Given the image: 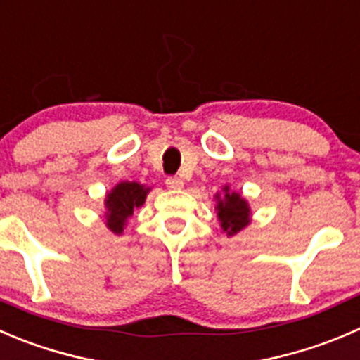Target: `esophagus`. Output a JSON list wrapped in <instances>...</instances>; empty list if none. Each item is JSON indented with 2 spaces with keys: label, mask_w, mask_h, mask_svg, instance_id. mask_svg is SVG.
Returning a JSON list of instances; mask_svg holds the SVG:
<instances>
[{
  "label": "esophagus",
  "mask_w": 360,
  "mask_h": 360,
  "mask_svg": "<svg viewBox=\"0 0 360 360\" xmlns=\"http://www.w3.org/2000/svg\"><path fill=\"white\" fill-rule=\"evenodd\" d=\"M167 186H169L170 190H183L184 181L181 179V177H169V179H167Z\"/></svg>",
  "instance_id": "1"
}]
</instances>
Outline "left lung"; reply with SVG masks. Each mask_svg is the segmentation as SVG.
I'll use <instances>...</instances> for the list:
<instances>
[{
  "mask_svg": "<svg viewBox=\"0 0 360 360\" xmlns=\"http://www.w3.org/2000/svg\"><path fill=\"white\" fill-rule=\"evenodd\" d=\"M216 214L219 226L229 237L236 236L251 223V207L239 191L230 190L229 184L221 188V193L216 191Z\"/></svg>",
  "mask_w": 360,
  "mask_h": 360,
  "instance_id": "8db88e82",
  "label": "left lung"
}]
</instances>
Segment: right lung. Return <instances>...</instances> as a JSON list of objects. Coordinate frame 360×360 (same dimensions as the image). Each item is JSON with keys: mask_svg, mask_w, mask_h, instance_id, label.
<instances>
[{"mask_svg": "<svg viewBox=\"0 0 360 360\" xmlns=\"http://www.w3.org/2000/svg\"><path fill=\"white\" fill-rule=\"evenodd\" d=\"M151 186L137 183V181H121L105 195V211L103 219L105 226L112 233L121 236L127 226L128 218L135 209L142 207Z\"/></svg>", "mask_w": 360, "mask_h": 360, "instance_id": "add662e5", "label": "right lung"}]
</instances>
